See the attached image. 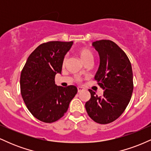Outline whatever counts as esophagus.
I'll list each match as a JSON object with an SVG mask.
<instances>
[{"instance_id": "obj_1", "label": "esophagus", "mask_w": 151, "mask_h": 151, "mask_svg": "<svg viewBox=\"0 0 151 151\" xmlns=\"http://www.w3.org/2000/svg\"><path fill=\"white\" fill-rule=\"evenodd\" d=\"M77 91H78V92H81V91H84V89H83V88H81V87H78L77 88Z\"/></svg>"}]
</instances>
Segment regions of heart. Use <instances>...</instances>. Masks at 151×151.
Wrapping results in <instances>:
<instances>
[{
  "label": "heart",
  "instance_id": "b5f03b06",
  "mask_svg": "<svg viewBox=\"0 0 151 151\" xmlns=\"http://www.w3.org/2000/svg\"><path fill=\"white\" fill-rule=\"evenodd\" d=\"M77 54L81 60V61L84 62V64H86V62H88L89 61H92L93 60V53L91 52V50L87 49V48H85V47L80 48V49L78 50ZM67 56L64 57L63 60H62V67H64V66L65 65L66 62H67Z\"/></svg>",
  "mask_w": 151,
  "mask_h": 151
}]
</instances>
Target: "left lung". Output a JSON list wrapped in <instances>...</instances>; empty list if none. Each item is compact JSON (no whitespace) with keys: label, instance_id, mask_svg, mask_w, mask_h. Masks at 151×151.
Masks as SVG:
<instances>
[{"label":"left lung","instance_id":"left-lung-1","mask_svg":"<svg viewBox=\"0 0 151 151\" xmlns=\"http://www.w3.org/2000/svg\"><path fill=\"white\" fill-rule=\"evenodd\" d=\"M100 58L95 80L104 91L98 96L91 89V98L85 108L95 122L106 124L113 122L124 113L133 90V71L127 55L114 42L101 40L92 43Z\"/></svg>","mask_w":151,"mask_h":151}]
</instances>
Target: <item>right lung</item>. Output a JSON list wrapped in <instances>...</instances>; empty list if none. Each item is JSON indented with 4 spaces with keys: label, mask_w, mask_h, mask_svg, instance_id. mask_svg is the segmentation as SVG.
Masks as SVG:
<instances>
[{
    "label": "right lung",
    "mask_w": 151,
    "mask_h": 151,
    "mask_svg": "<svg viewBox=\"0 0 151 151\" xmlns=\"http://www.w3.org/2000/svg\"><path fill=\"white\" fill-rule=\"evenodd\" d=\"M73 42L42 43L30 54L21 74L20 91L26 106L38 120L52 123L65 115L77 93L74 85L57 86L55 78L61 73L62 62Z\"/></svg>",
    "instance_id": "add662e5"
}]
</instances>
